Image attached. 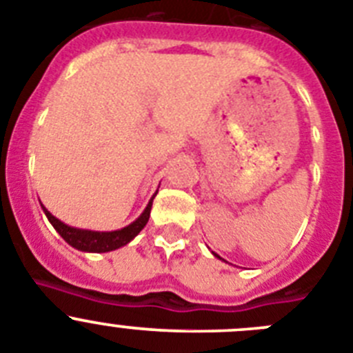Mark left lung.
I'll list each match as a JSON object with an SVG mask.
<instances>
[{"label": "left lung", "mask_w": 353, "mask_h": 353, "mask_svg": "<svg viewBox=\"0 0 353 353\" xmlns=\"http://www.w3.org/2000/svg\"><path fill=\"white\" fill-rule=\"evenodd\" d=\"M214 256H218V255H216V253H214Z\"/></svg>", "instance_id": "left-lung-1"}]
</instances>
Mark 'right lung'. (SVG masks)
Returning a JSON list of instances; mask_svg holds the SVG:
<instances>
[{
	"label": "right lung",
	"mask_w": 353,
	"mask_h": 353,
	"mask_svg": "<svg viewBox=\"0 0 353 353\" xmlns=\"http://www.w3.org/2000/svg\"><path fill=\"white\" fill-rule=\"evenodd\" d=\"M154 199V195H153ZM153 199L149 200L148 208L144 209L137 220L130 223L128 227L121 228V230H112V232H94V230H82V228L68 227L66 223H63L61 220H58L56 216L50 214L46 208L42 205L43 212H46L47 220L50 221L56 232L59 236L70 244V246L77 248L81 252H90V253H105L117 250V248L128 244L133 237L137 236L139 232L145 227L149 220V214H151V205H153Z\"/></svg>",
	"instance_id": "1"
}]
</instances>
